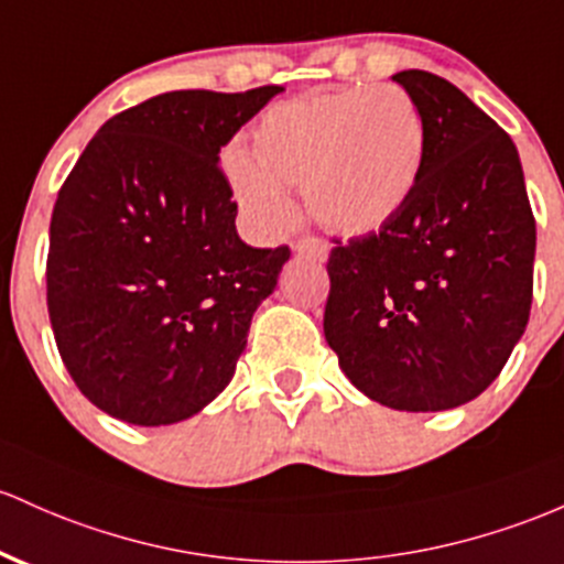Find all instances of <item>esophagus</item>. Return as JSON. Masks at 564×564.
Segmentation results:
<instances>
[{
	"label": "esophagus",
	"instance_id": "1",
	"mask_svg": "<svg viewBox=\"0 0 564 564\" xmlns=\"http://www.w3.org/2000/svg\"><path fill=\"white\" fill-rule=\"evenodd\" d=\"M294 251L300 253V257L315 259V262H324V259L329 257V249H326L324 240H318V238H305V240H300V243L294 246Z\"/></svg>",
	"mask_w": 564,
	"mask_h": 564
}]
</instances>
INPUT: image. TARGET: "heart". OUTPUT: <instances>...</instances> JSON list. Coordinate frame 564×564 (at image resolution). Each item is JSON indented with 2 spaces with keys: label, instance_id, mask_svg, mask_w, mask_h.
Listing matches in <instances>:
<instances>
[{
  "label": "heart",
  "instance_id": "heart-1",
  "mask_svg": "<svg viewBox=\"0 0 564 564\" xmlns=\"http://www.w3.org/2000/svg\"><path fill=\"white\" fill-rule=\"evenodd\" d=\"M253 158L230 154L227 176L259 232H281L294 216L286 189H302L315 225L356 238L386 227L412 197L425 126L395 85L324 93L272 107L253 128Z\"/></svg>",
  "mask_w": 564,
  "mask_h": 564
}]
</instances>
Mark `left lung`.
Instances as JSON below:
<instances>
[{
    "mask_svg": "<svg viewBox=\"0 0 564 564\" xmlns=\"http://www.w3.org/2000/svg\"><path fill=\"white\" fill-rule=\"evenodd\" d=\"M393 79L423 117V171L386 227L332 249L324 334L377 404L442 412L485 391L524 334L535 219L492 117L431 72Z\"/></svg>",
    "mask_w": 564,
    "mask_h": 564,
    "instance_id": "8db88e82",
    "label": "left lung"
}]
</instances>
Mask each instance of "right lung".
Segmentation results:
<instances>
[{
    "label": "right lung",
    "mask_w": 564,
    "mask_h": 564,
    "mask_svg": "<svg viewBox=\"0 0 564 564\" xmlns=\"http://www.w3.org/2000/svg\"><path fill=\"white\" fill-rule=\"evenodd\" d=\"M171 90L98 128L55 200L47 313L101 412L171 425L227 388L289 246L251 249L219 152L272 96Z\"/></svg>",
    "instance_id": "1"
}]
</instances>
